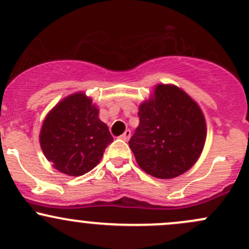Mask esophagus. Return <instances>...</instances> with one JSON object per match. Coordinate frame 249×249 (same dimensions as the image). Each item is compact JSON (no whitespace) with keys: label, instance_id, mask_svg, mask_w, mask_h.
<instances>
[{"label":"esophagus","instance_id":"34e87169","mask_svg":"<svg viewBox=\"0 0 249 249\" xmlns=\"http://www.w3.org/2000/svg\"><path fill=\"white\" fill-rule=\"evenodd\" d=\"M130 134H132V133H130V130L127 129L124 133V134L121 135V139H122V140H124V141H128V140H129V138H130Z\"/></svg>","mask_w":249,"mask_h":249}]
</instances>
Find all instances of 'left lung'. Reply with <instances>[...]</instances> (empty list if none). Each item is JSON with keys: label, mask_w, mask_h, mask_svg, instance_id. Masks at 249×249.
<instances>
[{"label": "left lung", "mask_w": 249, "mask_h": 249, "mask_svg": "<svg viewBox=\"0 0 249 249\" xmlns=\"http://www.w3.org/2000/svg\"><path fill=\"white\" fill-rule=\"evenodd\" d=\"M140 124L129 140L138 165L148 175L172 179L198 160L207 139L202 109L173 84H158L139 106Z\"/></svg>", "instance_id": "obj_1"}]
</instances>
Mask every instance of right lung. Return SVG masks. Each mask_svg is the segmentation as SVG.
<instances>
[{"label":"right lung","instance_id":"obj_1","mask_svg":"<svg viewBox=\"0 0 249 249\" xmlns=\"http://www.w3.org/2000/svg\"><path fill=\"white\" fill-rule=\"evenodd\" d=\"M98 113L100 109L84 92L63 98L49 111L39 141L44 156L55 170L78 177L101 161L113 136Z\"/></svg>","mask_w":249,"mask_h":249}]
</instances>
